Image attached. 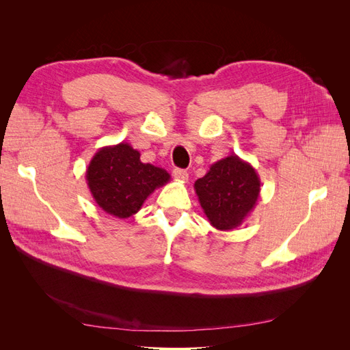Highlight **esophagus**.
<instances>
[{
  "label": "esophagus",
  "instance_id": "obj_1",
  "mask_svg": "<svg viewBox=\"0 0 350 350\" xmlns=\"http://www.w3.org/2000/svg\"><path fill=\"white\" fill-rule=\"evenodd\" d=\"M174 176L178 179V181H183V183H185L187 179H188V172L185 171V169H179V167H176V169H174Z\"/></svg>",
  "mask_w": 350,
  "mask_h": 350
}]
</instances>
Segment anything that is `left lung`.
<instances>
[{
	"mask_svg": "<svg viewBox=\"0 0 350 350\" xmlns=\"http://www.w3.org/2000/svg\"><path fill=\"white\" fill-rule=\"evenodd\" d=\"M260 178L248 162L230 154L210 166L196 181L198 196L210 225L219 230H232L256 207L260 197Z\"/></svg>",
	"mask_w": 350,
	"mask_h": 350,
	"instance_id": "left-lung-1",
	"label": "left lung"
}]
</instances>
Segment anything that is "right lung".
<instances>
[{
	"label": "right lung",
	"instance_id": "1",
	"mask_svg": "<svg viewBox=\"0 0 350 350\" xmlns=\"http://www.w3.org/2000/svg\"><path fill=\"white\" fill-rule=\"evenodd\" d=\"M165 169L140 161L129 144L105 146L92 157L86 171L88 187L96 204L108 215L129 219L156 188L167 184Z\"/></svg>",
	"mask_w": 350,
	"mask_h": 350
}]
</instances>
